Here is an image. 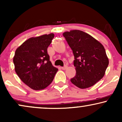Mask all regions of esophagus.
Listing matches in <instances>:
<instances>
[{
  "label": "esophagus",
  "instance_id": "esophagus-1",
  "mask_svg": "<svg viewBox=\"0 0 122 122\" xmlns=\"http://www.w3.org/2000/svg\"><path fill=\"white\" fill-rule=\"evenodd\" d=\"M67 68H68V66L66 65V66H63V67H61V69H62L63 70H66L67 69Z\"/></svg>",
  "mask_w": 122,
  "mask_h": 122
}]
</instances>
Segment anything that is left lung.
<instances>
[{
    "mask_svg": "<svg viewBox=\"0 0 122 122\" xmlns=\"http://www.w3.org/2000/svg\"><path fill=\"white\" fill-rule=\"evenodd\" d=\"M72 49L76 74L71 82L81 89L94 86L104 76L109 60L104 46L91 35L73 30L63 34Z\"/></svg>",
    "mask_w": 122,
    "mask_h": 122,
    "instance_id": "left-lung-1",
    "label": "left lung"
}]
</instances>
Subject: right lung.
I'll return each mask as SVG.
<instances>
[{
    "mask_svg": "<svg viewBox=\"0 0 122 122\" xmlns=\"http://www.w3.org/2000/svg\"><path fill=\"white\" fill-rule=\"evenodd\" d=\"M54 37L51 33L31 37L16 49L13 58L15 71L23 82L35 91L52 82L58 71L51 64L47 48Z\"/></svg>",
    "mask_w": 122,
    "mask_h": 122,
    "instance_id": "add662e5",
    "label": "right lung"
}]
</instances>
